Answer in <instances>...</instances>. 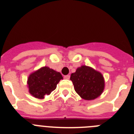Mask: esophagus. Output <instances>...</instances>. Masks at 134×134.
Wrapping results in <instances>:
<instances>
[{
	"label": "esophagus",
	"mask_w": 134,
	"mask_h": 134,
	"mask_svg": "<svg viewBox=\"0 0 134 134\" xmlns=\"http://www.w3.org/2000/svg\"><path fill=\"white\" fill-rule=\"evenodd\" d=\"M64 79H70V75H66V76H64Z\"/></svg>",
	"instance_id": "esophagus-1"
}]
</instances>
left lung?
Here are the masks:
<instances>
[{"label":"left lung","mask_w":134,"mask_h":134,"mask_svg":"<svg viewBox=\"0 0 134 134\" xmlns=\"http://www.w3.org/2000/svg\"><path fill=\"white\" fill-rule=\"evenodd\" d=\"M70 80L75 91L82 99L94 100L102 94L105 79L100 72L90 66L82 65L72 73Z\"/></svg>","instance_id":"8db88e82"}]
</instances>
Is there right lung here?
Instances as JSON below:
<instances>
[{
    "label": "right lung",
    "mask_w": 134,
    "mask_h": 134,
    "mask_svg": "<svg viewBox=\"0 0 134 134\" xmlns=\"http://www.w3.org/2000/svg\"><path fill=\"white\" fill-rule=\"evenodd\" d=\"M63 79L59 72L43 66L29 74L27 79L29 92L33 97L43 99L46 95H49L56 88L60 80Z\"/></svg>",
    "instance_id": "right-lung-1"
}]
</instances>
